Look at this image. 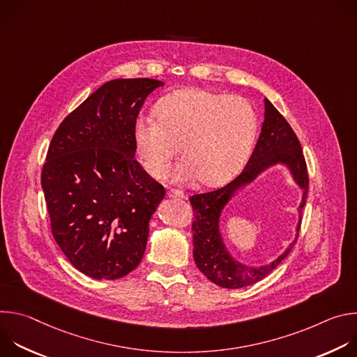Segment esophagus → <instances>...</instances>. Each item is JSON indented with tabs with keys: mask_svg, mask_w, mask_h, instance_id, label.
Masks as SVG:
<instances>
[{
	"mask_svg": "<svg viewBox=\"0 0 357 357\" xmlns=\"http://www.w3.org/2000/svg\"><path fill=\"white\" fill-rule=\"evenodd\" d=\"M167 195H168L169 197H176V199H183V197H185V193H183L182 190H179V189H169V190L167 192Z\"/></svg>",
	"mask_w": 357,
	"mask_h": 357,
	"instance_id": "34e87169",
	"label": "esophagus"
}]
</instances>
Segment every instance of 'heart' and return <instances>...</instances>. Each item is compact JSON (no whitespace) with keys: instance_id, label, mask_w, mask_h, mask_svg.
I'll return each instance as SVG.
<instances>
[{"instance_id":"1","label":"heart","mask_w":357,"mask_h":357,"mask_svg":"<svg viewBox=\"0 0 357 357\" xmlns=\"http://www.w3.org/2000/svg\"><path fill=\"white\" fill-rule=\"evenodd\" d=\"M154 116L137 119L132 128L135 152L152 178L165 175L178 145V181L195 176L202 185H222L243 168L257 134L247 100L199 87L164 96Z\"/></svg>"}]
</instances>
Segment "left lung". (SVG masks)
<instances>
[{"mask_svg":"<svg viewBox=\"0 0 357 357\" xmlns=\"http://www.w3.org/2000/svg\"><path fill=\"white\" fill-rule=\"evenodd\" d=\"M264 107L266 113L261 134L241 174L220 189L206 193H197L189 197L195 218L192 222L195 263L203 275H206L208 280L222 288H243L266 278L291 252L298 240V233L301 229L299 218L295 240L287 247V250L277 260L261 267L238 263L230 256L222 241L219 219L226 203L237 189L252 182L259 174L271 165H287L295 182L302 189V202L298 208L299 213H302L305 202H307L310 176L299 139L288 121L273 106L268 98H264Z\"/></svg>","mask_w":357,"mask_h":357,"instance_id":"obj_1","label":"left lung"}]
</instances>
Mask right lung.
<instances>
[{
	"mask_svg": "<svg viewBox=\"0 0 357 357\" xmlns=\"http://www.w3.org/2000/svg\"><path fill=\"white\" fill-rule=\"evenodd\" d=\"M155 79H114L58 127L40 183L50 229L72 266L117 280L142 260L149 219L165 196L134 158L132 128Z\"/></svg>",
	"mask_w": 357,
	"mask_h": 357,
	"instance_id": "add662e5",
	"label": "right lung"
}]
</instances>
